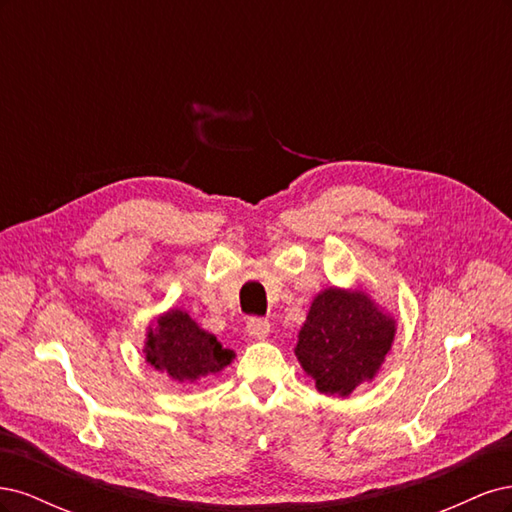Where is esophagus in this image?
I'll list each match as a JSON object with an SVG mask.
<instances>
[{
	"instance_id": "esophagus-1",
	"label": "esophagus",
	"mask_w": 512,
	"mask_h": 512,
	"mask_svg": "<svg viewBox=\"0 0 512 512\" xmlns=\"http://www.w3.org/2000/svg\"><path fill=\"white\" fill-rule=\"evenodd\" d=\"M271 333V324L265 318H250L247 320V335L254 339H265Z\"/></svg>"
}]
</instances>
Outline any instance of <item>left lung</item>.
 I'll return each mask as SVG.
<instances>
[{"instance_id": "left-lung-1", "label": "left lung", "mask_w": 512, "mask_h": 512, "mask_svg": "<svg viewBox=\"0 0 512 512\" xmlns=\"http://www.w3.org/2000/svg\"><path fill=\"white\" fill-rule=\"evenodd\" d=\"M395 331V318L363 288L331 286L314 297L294 354L320 393L348 397L378 376Z\"/></svg>"}]
</instances>
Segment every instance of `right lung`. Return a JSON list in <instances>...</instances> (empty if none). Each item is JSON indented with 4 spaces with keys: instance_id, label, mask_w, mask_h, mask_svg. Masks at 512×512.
<instances>
[{
    "instance_id": "obj_1",
    "label": "right lung",
    "mask_w": 512,
    "mask_h": 512,
    "mask_svg": "<svg viewBox=\"0 0 512 512\" xmlns=\"http://www.w3.org/2000/svg\"><path fill=\"white\" fill-rule=\"evenodd\" d=\"M143 352L153 369L181 384H196L220 374L235 359V352L224 348L209 331L200 329L196 320L179 307L151 320Z\"/></svg>"
}]
</instances>
